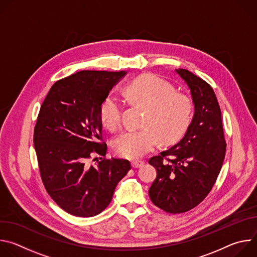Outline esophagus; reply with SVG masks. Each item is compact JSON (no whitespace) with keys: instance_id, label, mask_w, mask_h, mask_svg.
<instances>
[{"instance_id":"esophagus-1","label":"esophagus","mask_w":257,"mask_h":257,"mask_svg":"<svg viewBox=\"0 0 257 257\" xmlns=\"http://www.w3.org/2000/svg\"><path fill=\"white\" fill-rule=\"evenodd\" d=\"M143 165V162L142 161H133L132 163H131V166L133 167V168H140L141 166Z\"/></svg>"}]
</instances>
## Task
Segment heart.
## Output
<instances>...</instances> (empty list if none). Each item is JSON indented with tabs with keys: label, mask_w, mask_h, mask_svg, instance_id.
Listing matches in <instances>:
<instances>
[{
	"label": "heart",
	"mask_w": 257,
	"mask_h": 257,
	"mask_svg": "<svg viewBox=\"0 0 257 257\" xmlns=\"http://www.w3.org/2000/svg\"><path fill=\"white\" fill-rule=\"evenodd\" d=\"M128 100L145 108L139 130H127L118 135L113 149L126 159H138L151 152L158 142L171 143L187 127L191 114V101L182 93L174 92L167 81L155 76L143 75L125 89ZM99 118L108 130H116L122 121V104L114 96H106L99 107Z\"/></svg>",
	"instance_id": "obj_1"
}]
</instances>
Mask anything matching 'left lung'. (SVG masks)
Listing matches in <instances>:
<instances>
[{"instance_id":"obj_1","label":"left lung","mask_w":257,"mask_h":257,"mask_svg":"<svg viewBox=\"0 0 257 257\" xmlns=\"http://www.w3.org/2000/svg\"><path fill=\"white\" fill-rule=\"evenodd\" d=\"M175 72L190 90L194 112L183 138L150 160L158 172L150 197L163 210L181 213L198 205L211 190L224 163L226 141L211 86L186 69Z\"/></svg>"}]
</instances>
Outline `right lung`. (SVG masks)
Instances as JSON below:
<instances>
[{
	"label": "right lung",
	"mask_w": 257,
	"mask_h": 257,
	"mask_svg": "<svg viewBox=\"0 0 257 257\" xmlns=\"http://www.w3.org/2000/svg\"><path fill=\"white\" fill-rule=\"evenodd\" d=\"M127 73H74L57 81L41 106L33 136L41 176L50 196L70 214L100 213L131 168L128 161L113 158L87 165L91 155L106 154V144L97 142L102 126L99 107Z\"/></svg>",
	"instance_id": "obj_1"
}]
</instances>
